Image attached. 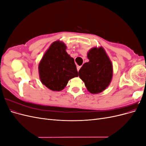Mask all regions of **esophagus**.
<instances>
[{"mask_svg": "<svg viewBox=\"0 0 146 146\" xmlns=\"http://www.w3.org/2000/svg\"><path fill=\"white\" fill-rule=\"evenodd\" d=\"M81 68V66H78L77 67V71L78 72L79 71V70H80V69Z\"/></svg>", "mask_w": 146, "mask_h": 146, "instance_id": "1", "label": "esophagus"}]
</instances>
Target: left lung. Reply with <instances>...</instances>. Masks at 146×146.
I'll return each mask as SVG.
<instances>
[{"instance_id":"obj_1","label":"left lung","mask_w":146,"mask_h":146,"mask_svg":"<svg viewBox=\"0 0 146 146\" xmlns=\"http://www.w3.org/2000/svg\"><path fill=\"white\" fill-rule=\"evenodd\" d=\"M89 61L84 64L78 76L91 94H99L107 89L113 77V64L104 48L94 47L88 51Z\"/></svg>"}]
</instances>
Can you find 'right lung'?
Returning a JSON list of instances; mask_svg holds the SVG:
<instances>
[{
  "label": "right lung",
  "instance_id": "1",
  "mask_svg": "<svg viewBox=\"0 0 146 146\" xmlns=\"http://www.w3.org/2000/svg\"><path fill=\"white\" fill-rule=\"evenodd\" d=\"M66 48L62 41L58 40L54 42L39 63L40 80L52 91L63 90L70 79L78 77L74 60L66 52Z\"/></svg>",
  "mask_w": 146,
  "mask_h": 146
}]
</instances>
